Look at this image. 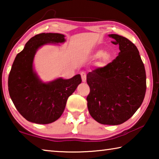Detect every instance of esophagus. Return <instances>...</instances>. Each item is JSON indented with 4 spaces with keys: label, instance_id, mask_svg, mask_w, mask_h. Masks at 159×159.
<instances>
[{
    "label": "esophagus",
    "instance_id": "esophagus-1",
    "mask_svg": "<svg viewBox=\"0 0 159 159\" xmlns=\"http://www.w3.org/2000/svg\"><path fill=\"white\" fill-rule=\"evenodd\" d=\"M80 76H81L83 82H85L86 81V74H85V72L82 71L81 73H80Z\"/></svg>",
    "mask_w": 159,
    "mask_h": 159
}]
</instances>
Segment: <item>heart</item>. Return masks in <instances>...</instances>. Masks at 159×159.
<instances>
[{
	"label": "heart",
	"mask_w": 159,
	"mask_h": 159,
	"mask_svg": "<svg viewBox=\"0 0 159 159\" xmlns=\"http://www.w3.org/2000/svg\"><path fill=\"white\" fill-rule=\"evenodd\" d=\"M102 57H103L104 59H107L109 57V54L107 53V52L102 53Z\"/></svg>",
	"instance_id": "heart-1"
}]
</instances>
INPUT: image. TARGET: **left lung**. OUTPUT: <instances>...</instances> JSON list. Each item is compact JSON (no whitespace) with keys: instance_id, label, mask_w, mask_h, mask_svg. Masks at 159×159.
<instances>
[{"instance_id":"left-lung-1","label":"left lung","mask_w":159,"mask_h":159,"mask_svg":"<svg viewBox=\"0 0 159 159\" xmlns=\"http://www.w3.org/2000/svg\"><path fill=\"white\" fill-rule=\"evenodd\" d=\"M119 45L120 52L111 62L87 74L90 87L88 108L96 121L119 125L133 116L146 93V72L138 48L130 40L109 35Z\"/></svg>"}]
</instances>
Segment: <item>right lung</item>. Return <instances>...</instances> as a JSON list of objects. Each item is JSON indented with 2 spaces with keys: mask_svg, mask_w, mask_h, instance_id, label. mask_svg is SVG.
I'll list each match as a JSON object with an SVG mask.
<instances>
[{
  "mask_svg": "<svg viewBox=\"0 0 159 159\" xmlns=\"http://www.w3.org/2000/svg\"><path fill=\"white\" fill-rule=\"evenodd\" d=\"M64 41L63 34H37L16 56L8 76V90L16 109L28 121L48 124L57 120L64 112L68 98L82 81L77 74L70 79H58L45 83L34 71L33 60L38 48L48 43Z\"/></svg>",
  "mask_w": 159,
  "mask_h": 159,
  "instance_id": "right-lung-1",
  "label": "right lung"
}]
</instances>
